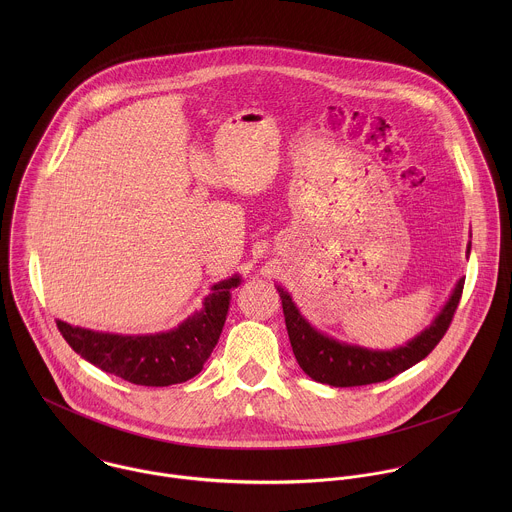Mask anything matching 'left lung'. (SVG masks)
<instances>
[{
  "label": "left lung",
  "mask_w": 512,
  "mask_h": 512,
  "mask_svg": "<svg viewBox=\"0 0 512 512\" xmlns=\"http://www.w3.org/2000/svg\"><path fill=\"white\" fill-rule=\"evenodd\" d=\"M471 248V244H469ZM465 280L461 278L451 299L439 313L438 319L422 335L412 339L406 347L394 351H368L353 345H343L321 333H317L295 309L292 297L278 288L282 309L286 317V329L290 335L293 355L305 374L313 380L331 386H363L388 380L406 368L426 359L447 333L455 309L459 305Z\"/></svg>",
  "instance_id": "8db88e82"
}]
</instances>
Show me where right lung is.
I'll return each instance as SVG.
<instances>
[{
    "instance_id": "right-lung-1",
    "label": "right lung",
    "mask_w": 512,
    "mask_h": 512,
    "mask_svg": "<svg viewBox=\"0 0 512 512\" xmlns=\"http://www.w3.org/2000/svg\"><path fill=\"white\" fill-rule=\"evenodd\" d=\"M238 284L240 278L234 276L213 286L201 311L175 331L161 335L122 337L94 333L63 321H57V327L74 353L104 372L142 386L179 384L199 374L211 357L226 319L230 288Z\"/></svg>"
}]
</instances>
